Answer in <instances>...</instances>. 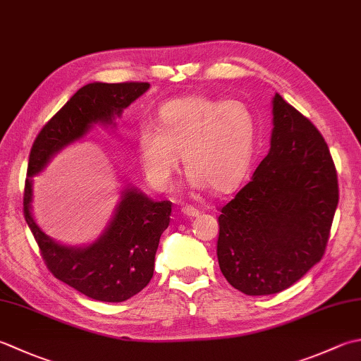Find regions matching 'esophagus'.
<instances>
[{
	"instance_id": "1",
	"label": "esophagus",
	"mask_w": 361,
	"mask_h": 361,
	"mask_svg": "<svg viewBox=\"0 0 361 361\" xmlns=\"http://www.w3.org/2000/svg\"><path fill=\"white\" fill-rule=\"evenodd\" d=\"M181 214L186 217H195V216H199V209H195L194 207H183Z\"/></svg>"
}]
</instances>
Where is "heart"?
I'll return each mask as SVG.
<instances>
[{"label": "heart", "mask_w": 361, "mask_h": 361, "mask_svg": "<svg viewBox=\"0 0 361 361\" xmlns=\"http://www.w3.org/2000/svg\"><path fill=\"white\" fill-rule=\"evenodd\" d=\"M257 117L249 104L189 95L164 103L157 123L140 125L139 164L153 188L169 189L183 164L192 188L227 192L249 171L257 147Z\"/></svg>", "instance_id": "b5f03b06"}]
</instances>
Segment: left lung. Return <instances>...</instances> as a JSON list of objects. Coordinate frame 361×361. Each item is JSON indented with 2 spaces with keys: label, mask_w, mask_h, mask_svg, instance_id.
I'll list each match as a JSON object with an SVG mask.
<instances>
[{
  "label": "left lung",
  "mask_w": 361,
  "mask_h": 361,
  "mask_svg": "<svg viewBox=\"0 0 361 361\" xmlns=\"http://www.w3.org/2000/svg\"><path fill=\"white\" fill-rule=\"evenodd\" d=\"M272 116L269 153L219 216V266L247 295L283 291L319 263L338 207L322 134L279 94Z\"/></svg>",
  "instance_id": "obj_1"
}]
</instances>
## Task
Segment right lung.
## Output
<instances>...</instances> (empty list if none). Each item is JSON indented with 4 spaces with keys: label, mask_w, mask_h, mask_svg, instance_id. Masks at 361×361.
<instances>
[{
    "label": "right lung",
    "mask_w": 361,
    "mask_h": 361,
    "mask_svg": "<svg viewBox=\"0 0 361 361\" xmlns=\"http://www.w3.org/2000/svg\"><path fill=\"white\" fill-rule=\"evenodd\" d=\"M148 87V82L86 84L42 128L30 153L23 195L27 227L54 277L94 300L123 302L148 285L153 277L159 238L171 222L172 203L154 202L130 185L122 190L108 227L94 243L66 245L45 235L34 221L32 176L95 125L114 128L116 118Z\"/></svg>",
    "instance_id": "1"
}]
</instances>
